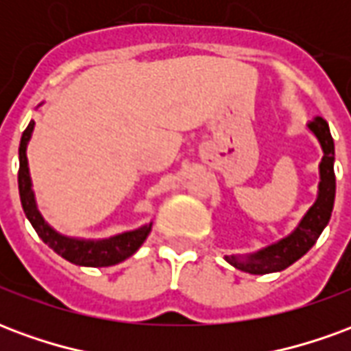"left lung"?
Returning <instances> with one entry per match:
<instances>
[{
  "label": "left lung",
  "instance_id": "1",
  "mask_svg": "<svg viewBox=\"0 0 351 351\" xmlns=\"http://www.w3.org/2000/svg\"><path fill=\"white\" fill-rule=\"evenodd\" d=\"M308 130L316 135L319 146L324 150V158L319 163V186H317V199L310 206L308 213L302 216L299 226L291 235L282 239L278 243L267 246L263 250L248 254L244 258L226 256L229 263L235 269L250 274H269L287 269L289 265L301 259L306 252L316 244L317 237L322 235L325 226L331 220L332 205H335V143H332L329 123L322 116H316L308 122Z\"/></svg>",
  "mask_w": 351,
  "mask_h": 351
}]
</instances>
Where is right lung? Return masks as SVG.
<instances>
[{"mask_svg": "<svg viewBox=\"0 0 351 351\" xmlns=\"http://www.w3.org/2000/svg\"><path fill=\"white\" fill-rule=\"evenodd\" d=\"M34 125L35 122L27 123L26 131L22 133V138H20L19 191L24 214H26L29 223L37 231V235L43 239V243L49 244L58 256H62V258L75 265H80V267H110V265L120 263L123 259L133 256L141 248V244L145 243L148 233L152 231V221L143 226V228L125 231V233L108 237V239H101V241H86V239L65 237L62 233H58L56 229L50 228L49 223L45 221L39 208H37V203H35L26 158V148L29 138H32V133H34Z\"/></svg>", "mask_w": 351, "mask_h": 351, "instance_id": "add662e5", "label": "right lung"}]
</instances>
